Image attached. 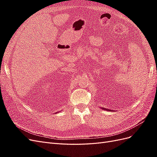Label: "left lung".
I'll return each instance as SVG.
<instances>
[{"instance_id":"left-lung-1","label":"left lung","mask_w":157,"mask_h":157,"mask_svg":"<svg viewBox=\"0 0 157 157\" xmlns=\"http://www.w3.org/2000/svg\"><path fill=\"white\" fill-rule=\"evenodd\" d=\"M101 109H104V110H107V111H111V110H109V109H105V108L104 109V108H103V107H102Z\"/></svg>"}]
</instances>
